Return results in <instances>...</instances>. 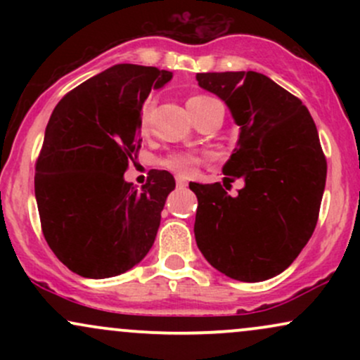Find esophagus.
Segmentation results:
<instances>
[{
    "instance_id": "obj_1",
    "label": "esophagus",
    "mask_w": 360,
    "mask_h": 360,
    "mask_svg": "<svg viewBox=\"0 0 360 360\" xmlns=\"http://www.w3.org/2000/svg\"><path fill=\"white\" fill-rule=\"evenodd\" d=\"M176 184L177 188H186V186H188V181L183 179V177H176Z\"/></svg>"
}]
</instances>
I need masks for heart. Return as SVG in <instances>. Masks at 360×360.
Listing matches in <instances>:
<instances>
[{
	"label": "heart",
	"mask_w": 360,
	"mask_h": 360,
	"mask_svg": "<svg viewBox=\"0 0 360 360\" xmlns=\"http://www.w3.org/2000/svg\"><path fill=\"white\" fill-rule=\"evenodd\" d=\"M210 100L208 96H193L189 98L188 103H194V101H205ZM150 110H152V103H146L143 106L142 115H140V128L142 130H147L148 127V118H150ZM200 162V157L196 154H191V152H172V154H167L166 157L159 160V164L167 171L176 172V174H188L191 169Z\"/></svg>",
	"instance_id": "heart-1"
}]
</instances>
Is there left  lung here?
<instances>
[{"instance_id":"1","label":"left lung","mask_w":360,"mask_h":360,"mask_svg":"<svg viewBox=\"0 0 360 360\" xmlns=\"http://www.w3.org/2000/svg\"><path fill=\"white\" fill-rule=\"evenodd\" d=\"M196 79L240 127L223 185L246 181L235 198L220 183H189L198 198V249L232 279L274 278L298 257L318 221L326 159L316 125L301 100L260 72H200Z\"/></svg>"}]
</instances>
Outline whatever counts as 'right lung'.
I'll list each match as a JSON object with an SVG mask.
<instances>
[{
  "instance_id": "add662e5",
  "label": "right lung",
  "mask_w": 360,
  "mask_h": 360,
  "mask_svg": "<svg viewBox=\"0 0 360 360\" xmlns=\"http://www.w3.org/2000/svg\"><path fill=\"white\" fill-rule=\"evenodd\" d=\"M172 72L117 64L69 91L53 108L35 166L42 232L56 257L91 279L123 274L147 255L160 225L171 172L127 183L140 148V111Z\"/></svg>"
}]
</instances>
